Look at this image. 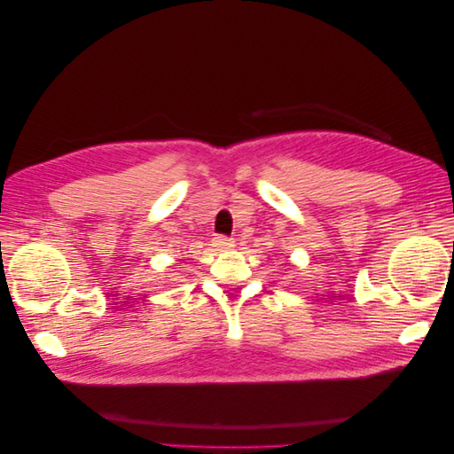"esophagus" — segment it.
<instances>
[{"mask_svg": "<svg viewBox=\"0 0 454 454\" xmlns=\"http://www.w3.org/2000/svg\"><path fill=\"white\" fill-rule=\"evenodd\" d=\"M215 246L219 250H229V248H232V246H235V240L232 239H229V237H225V235H219V237H215Z\"/></svg>", "mask_w": 454, "mask_h": 454, "instance_id": "obj_1", "label": "esophagus"}]
</instances>
